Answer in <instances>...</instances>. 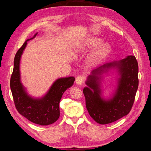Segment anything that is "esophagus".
Listing matches in <instances>:
<instances>
[{
  "instance_id": "1",
  "label": "esophagus",
  "mask_w": 151,
  "mask_h": 151,
  "mask_svg": "<svg viewBox=\"0 0 151 151\" xmlns=\"http://www.w3.org/2000/svg\"><path fill=\"white\" fill-rule=\"evenodd\" d=\"M84 77H82L81 76H77L76 77V83L77 84V85H82L83 83H84Z\"/></svg>"
}]
</instances>
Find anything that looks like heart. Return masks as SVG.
<instances>
[{
	"label": "heart",
	"instance_id": "obj_1",
	"mask_svg": "<svg viewBox=\"0 0 151 151\" xmlns=\"http://www.w3.org/2000/svg\"><path fill=\"white\" fill-rule=\"evenodd\" d=\"M101 40L98 38H90L87 39L85 42L81 45L79 48V51H86L90 49H92L96 47L101 43ZM110 49V46L108 43H103L100 44L99 46L95 50V51L91 55V60L92 61H98L103 58L106 55Z\"/></svg>",
	"mask_w": 151,
	"mask_h": 151
}]
</instances>
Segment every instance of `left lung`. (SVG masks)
I'll return each mask as SVG.
<instances>
[{
    "instance_id": "8db88e82",
    "label": "left lung",
    "mask_w": 151,
    "mask_h": 151,
    "mask_svg": "<svg viewBox=\"0 0 151 151\" xmlns=\"http://www.w3.org/2000/svg\"><path fill=\"white\" fill-rule=\"evenodd\" d=\"M118 70L120 77L113 96L108 100L101 96V75L110 68ZM139 67L136 58L129 55L119 61H115L95 68L88 76L83 89L86 106L89 115L101 125L115 122L130 111L138 89Z\"/></svg>"
}]
</instances>
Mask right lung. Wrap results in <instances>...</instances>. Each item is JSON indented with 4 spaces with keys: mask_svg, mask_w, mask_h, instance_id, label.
<instances>
[{
    "mask_svg": "<svg viewBox=\"0 0 151 151\" xmlns=\"http://www.w3.org/2000/svg\"><path fill=\"white\" fill-rule=\"evenodd\" d=\"M17 52L14 68L11 77L10 86L12 94L17 111L30 122L40 125H48L55 122L60 116L59 103L63 93L74 84V77H64L57 79L50 88L48 93L43 98H34L26 93L21 82L20 60L28 41Z\"/></svg>",
    "mask_w": 151,
    "mask_h": 151,
    "instance_id": "add662e5",
    "label": "right lung"
}]
</instances>
